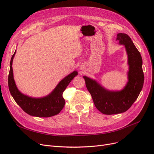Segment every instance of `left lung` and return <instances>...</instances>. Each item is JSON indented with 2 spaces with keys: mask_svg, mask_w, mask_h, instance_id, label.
<instances>
[{
  "mask_svg": "<svg viewBox=\"0 0 154 154\" xmlns=\"http://www.w3.org/2000/svg\"><path fill=\"white\" fill-rule=\"evenodd\" d=\"M116 40H119L120 45L125 46L128 58V81L122 89L110 91L96 80L83 77L95 106L106 115L120 114L127 111L139 97L144 81L142 57L131 37L126 34L119 33L117 35Z\"/></svg>",
  "mask_w": 154,
  "mask_h": 154,
  "instance_id": "obj_1",
  "label": "left lung"
}]
</instances>
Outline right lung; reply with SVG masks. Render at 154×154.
<instances>
[{
    "label": "right lung",
    "instance_id": "right-lung-1",
    "mask_svg": "<svg viewBox=\"0 0 154 154\" xmlns=\"http://www.w3.org/2000/svg\"><path fill=\"white\" fill-rule=\"evenodd\" d=\"M15 53L16 51L11 60L10 71L8 78L9 91L15 102L24 112L31 116L49 117L59 114L65 106V100L62 96L63 92L71 80L78 75L77 71L72 72L62 79L49 94L42 97H32L22 93L15 82L12 62Z\"/></svg>",
    "mask_w": 154,
    "mask_h": 154
}]
</instances>
